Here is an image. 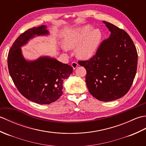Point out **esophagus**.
Segmentation results:
<instances>
[{"label": "esophagus", "mask_w": 146, "mask_h": 146, "mask_svg": "<svg viewBox=\"0 0 146 146\" xmlns=\"http://www.w3.org/2000/svg\"><path fill=\"white\" fill-rule=\"evenodd\" d=\"M71 66L73 67L74 69H76L77 67V66H78V64H77L76 62H72L71 63Z\"/></svg>", "instance_id": "1"}]
</instances>
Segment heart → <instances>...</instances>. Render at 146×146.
<instances>
[{"instance_id":"obj_1","label":"heart","mask_w":146,"mask_h":146,"mask_svg":"<svg viewBox=\"0 0 146 146\" xmlns=\"http://www.w3.org/2000/svg\"><path fill=\"white\" fill-rule=\"evenodd\" d=\"M102 32L98 29H92L90 25H85L68 34L63 40L65 47L74 48L80 59H90L94 56L102 39Z\"/></svg>"}]
</instances>
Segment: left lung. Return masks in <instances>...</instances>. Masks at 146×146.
Wrapping results in <instances>:
<instances>
[{
	"label": "left lung",
	"instance_id": "obj_1",
	"mask_svg": "<svg viewBox=\"0 0 146 146\" xmlns=\"http://www.w3.org/2000/svg\"><path fill=\"white\" fill-rule=\"evenodd\" d=\"M111 32L96 55L79 61L85 67L89 92L100 101H112L125 95L133 82L137 66V52L133 41L124 30L103 21Z\"/></svg>",
	"mask_w": 146,
	"mask_h": 146
}]
</instances>
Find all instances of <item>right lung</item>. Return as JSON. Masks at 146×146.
<instances>
[{
  "label": "right lung",
  "mask_w": 146,
  "mask_h": 146,
  "mask_svg": "<svg viewBox=\"0 0 146 146\" xmlns=\"http://www.w3.org/2000/svg\"><path fill=\"white\" fill-rule=\"evenodd\" d=\"M46 25L29 29L15 40L8 54L10 76L21 94L39 104H49L62 94L64 80L72 74L73 68L49 56L29 60L21 47L37 36H47Z\"/></svg>",
  "instance_id": "obj_1"
}]
</instances>
